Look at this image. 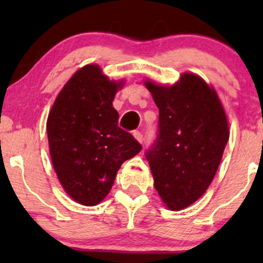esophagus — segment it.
I'll list each match as a JSON object with an SVG mask.
<instances>
[{
	"label": "esophagus",
	"mask_w": 263,
	"mask_h": 263,
	"mask_svg": "<svg viewBox=\"0 0 263 263\" xmlns=\"http://www.w3.org/2000/svg\"><path fill=\"white\" fill-rule=\"evenodd\" d=\"M134 137L138 142H140V143H142V142H143V135H142L140 131H134Z\"/></svg>",
	"instance_id": "34e87169"
}]
</instances>
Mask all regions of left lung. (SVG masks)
I'll use <instances>...</instances> for the list:
<instances>
[{
  "mask_svg": "<svg viewBox=\"0 0 263 263\" xmlns=\"http://www.w3.org/2000/svg\"><path fill=\"white\" fill-rule=\"evenodd\" d=\"M159 111L158 135L146 152L155 188L171 210H182L209 188L229 141L228 119L213 86L182 74L172 86L146 80Z\"/></svg>",
  "mask_w": 263,
  "mask_h": 263,
  "instance_id": "obj_1",
  "label": "left lung"
}]
</instances>
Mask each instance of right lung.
Instances as JSON below:
<instances>
[{"label": "right lung", "instance_id": "obj_1", "mask_svg": "<svg viewBox=\"0 0 263 263\" xmlns=\"http://www.w3.org/2000/svg\"><path fill=\"white\" fill-rule=\"evenodd\" d=\"M122 84L108 79L99 65L83 66L57 96L48 116L57 177L69 197L86 206L106 197L122 163L142 149L117 125L112 101Z\"/></svg>", "mask_w": 263, "mask_h": 263}]
</instances>
